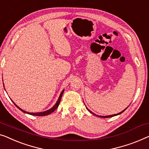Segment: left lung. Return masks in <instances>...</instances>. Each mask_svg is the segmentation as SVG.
I'll list each match as a JSON object with an SVG mask.
<instances>
[{
    "label": "left lung",
    "mask_w": 149,
    "mask_h": 149,
    "mask_svg": "<svg viewBox=\"0 0 149 149\" xmlns=\"http://www.w3.org/2000/svg\"><path fill=\"white\" fill-rule=\"evenodd\" d=\"M86 108H87V110L88 111H89V112H90V113H91L92 114H93V115H95V116H97V117H100V118H111V117H113V116H118V115H120V114H121L122 113H123V112H124L125 110H126V109H127V108H128V107H126V109H124V110H123V111H122L121 112H120V113H116V114H113V115H110V116H99V115H96V114L95 113H93V112H92L91 111V110H89V109H88L87 108V107H86Z\"/></svg>",
    "instance_id": "1"
}]
</instances>
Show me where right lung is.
Segmentation results:
<instances>
[{
	"instance_id": "obj_1",
	"label": "right lung",
	"mask_w": 149,
	"mask_h": 149,
	"mask_svg": "<svg viewBox=\"0 0 149 149\" xmlns=\"http://www.w3.org/2000/svg\"><path fill=\"white\" fill-rule=\"evenodd\" d=\"M4 87H5V86H4ZM64 89H63L62 91V92L60 93V96H59V97H58V101H56V104L54 105V106L52 107V108H50L49 109H48V110H46V111H42V112H36V113H30V112H27V111H24L23 110V109H22L21 108H20V107H19V106H17V105L15 104V103L13 101V103L15 105H16V107H17V108H19V109H20L21 111H22L23 113H27V114H30V115H32V116H48V115H49V114H50L51 113H52L53 111H54L56 109H57V107H58V105H59V104H60V100H61V98H62V95H63V93H64Z\"/></svg>"
}]
</instances>
